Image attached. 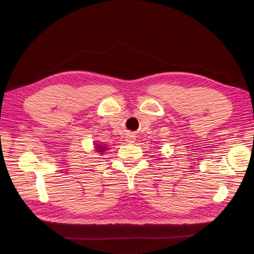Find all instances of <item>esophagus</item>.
Segmentation results:
<instances>
[{
  "label": "esophagus",
  "mask_w": 254,
  "mask_h": 254,
  "mask_svg": "<svg viewBox=\"0 0 254 254\" xmlns=\"http://www.w3.org/2000/svg\"><path fill=\"white\" fill-rule=\"evenodd\" d=\"M127 141L128 142V143H132L135 141V136H134V134H128L127 135Z\"/></svg>",
  "instance_id": "1"
}]
</instances>
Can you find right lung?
Here are the masks:
<instances>
[{
  "label": "right lung",
  "mask_w": 254,
  "mask_h": 254,
  "mask_svg": "<svg viewBox=\"0 0 254 254\" xmlns=\"http://www.w3.org/2000/svg\"><path fill=\"white\" fill-rule=\"evenodd\" d=\"M95 145V149H96V152H98V153H101V154H103V153H105L107 150H108V146H106V145H103L102 143H95L93 144Z\"/></svg>",
  "instance_id": "right-lung-1"
}]
</instances>
